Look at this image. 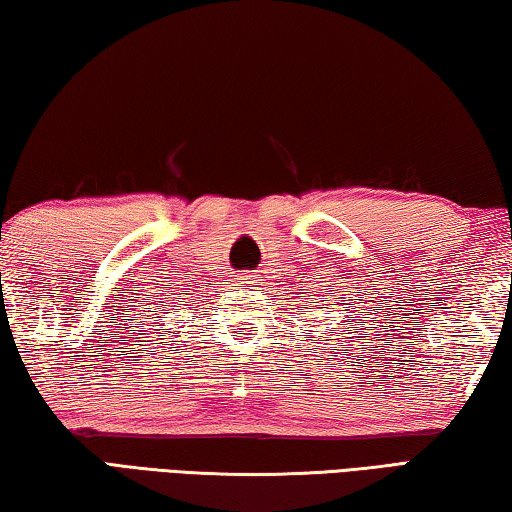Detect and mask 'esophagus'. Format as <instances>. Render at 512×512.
Segmentation results:
<instances>
[{
    "instance_id": "esophagus-1",
    "label": "esophagus",
    "mask_w": 512,
    "mask_h": 512,
    "mask_svg": "<svg viewBox=\"0 0 512 512\" xmlns=\"http://www.w3.org/2000/svg\"><path fill=\"white\" fill-rule=\"evenodd\" d=\"M241 284H244V287H246V284H253V280H250V275H241Z\"/></svg>"
}]
</instances>
